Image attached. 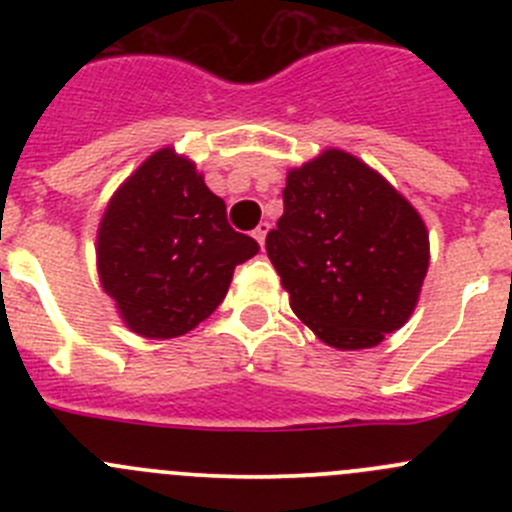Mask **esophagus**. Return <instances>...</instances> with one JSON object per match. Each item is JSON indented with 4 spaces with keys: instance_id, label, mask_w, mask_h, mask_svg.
I'll return each instance as SVG.
<instances>
[{
    "instance_id": "esophagus-1",
    "label": "esophagus",
    "mask_w": 512,
    "mask_h": 512,
    "mask_svg": "<svg viewBox=\"0 0 512 512\" xmlns=\"http://www.w3.org/2000/svg\"><path fill=\"white\" fill-rule=\"evenodd\" d=\"M267 232H270V223H260V225L255 227V230H252V235H255V240L260 242V245H265Z\"/></svg>"
}]
</instances>
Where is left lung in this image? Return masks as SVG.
Returning a JSON list of instances; mask_svg holds the SVG:
<instances>
[{
	"label": "left lung",
	"instance_id": "obj_1",
	"mask_svg": "<svg viewBox=\"0 0 512 512\" xmlns=\"http://www.w3.org/2000/svg\"><path fill=\"white\" fill-rule=\"evenodd\" d=\"M267 255L289 307L337 349L384 342L414 312L428 270L423 220L379 173L324 151L287 175Z\"/></svg>",
	"mask_w": 512,
	"mask_h": 512
}]
</instances>
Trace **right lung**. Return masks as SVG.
<instances>
[{
    "label": "right lung",
    "instance_id": "1",
    "mask_svg": "<svg viewBox=\"0 0 512 512\" xmlns=\"http://www.w3.org/2000/svg\"><path fill=\"white\" fill-rule=\"evenodd\" d=\"M260 245L227 223L190 160L153 153L108 203L98 227V275L123 322L173 339L218 309L237 265Z\"/></svg>",
    "mask_w": 512,
    "mask_h": 512
}]
</instances>
